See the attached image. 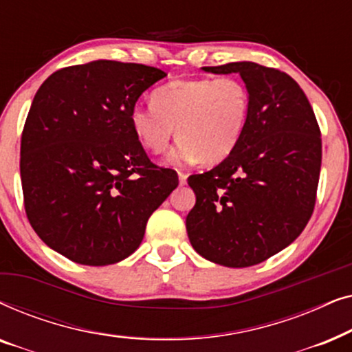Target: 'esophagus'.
<instances>
[{
	"label": "esophagus",
	"instance_id": "esophagus-1",
	"mask_svg": "<svg viewBox=\"0 0 352 352\" xmlns=\"http://www.w3.org/2000/svg\"><path fill=\"white\" fill-rule=\"evenodd\" d=\"M177 176H179V184H181V186H184L186 182H187V175H186V173L179 171V173H177Z\"/></svg>",
	"mask_w": 352,
	"mask_h": 352
}]
</instances>
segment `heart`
Wrapping results in <instances>:
<instances>
[{
    "instance_id": "b5f03b06",
    "label": "heart",
    "mask_w": 352,
    "mask_h": 352,
    "mask_svg": "<svg viewBox=\"0 0 352 352\" xmlns=\"http://www.w3.org/2000/svg\"><path fill=\"white\" fill-rule=\"evenodd\" d=\"M252 113V94L237 76L175 80L152 93V105H136L129 123L141 146L162 153L173 136L179 144L168 153L170 165L200 158L223 162L239 146Z\"/></svg>"
}]
</instances>
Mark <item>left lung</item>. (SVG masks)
Masks as SVG:
<instances>
[{"label": "left lung", "mask_w": 352, "mask_h": 352, "mask_svg": "<svg viewBox=\"0 0 352 352\" xmlns=\"http://www.w3.org/2000/svg\"><path fill=\"white\" fill-rule=\"evenodd\" d=\"M204 70L242 76L252 113L229 157L187 179L197 197L186 218L187 235L211 263L254 266L288 247L311 219L322 163L319 123L285 72L254 62Z\"/></svg>", "instance_id": "left-lung-1"}]
</instances>
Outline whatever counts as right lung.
Here are the masks:
<instances>
[{
    "label": "right lung",
    "mask_w": 352,
    "mask_h": 352,
    "mask_svg": "<svg viewBox=\"0 0 352 352\" xmlns=\"http://www.w3.org/2000/svg\"><path fill=\"white\" fill-rule=\"evenodd\" d=\"M166 74L94 60L52 74L36 91L21 141L23 206L47 247L85 266L128 258L177 173L151 162L129 113Z\"/></svg>",
    "instance_id": "obj_1"
}]
</instances>
